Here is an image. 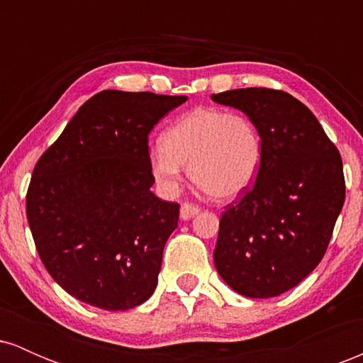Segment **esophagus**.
Instances as JSON below:
<instances>
[{
	"mask_svg": "<svg viewBox=\"0 0 363 363\" xmlns=\"http://www.w3.org/2000/svg\"><path fill=\"white\" fill-rule=\"evenodd\" d=\"M201 211V208L198 205H193V203H182L181 205V218L182 220H191Z\"/></svg>",
	"mask_w": 363,
	"mask_h": 363,
	"instance_id": "34e87169",
	"label": "esophagus"
}]
</instances>
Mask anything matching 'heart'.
<instances>
[{
  "label": "heart",
  "mask_w": 363,
  "mask_h": 363,
  "mask_svg": "<svg viewBox=\"0 0 363 363\" xmlns=\"http://www.w3.org/2000/svg\"><path fill=\"white\" fill-rule=\"evenodd\" d=\"M262 158L264 141L249 116L198 107L165 129L148 162L153 179L169 193L177 191L186 165L196 186L213 199L228 201L251 189Z\"/></svg>",
  "instance_id": "1"
}]
</instances>
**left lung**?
<instances>
[{
    "mask_svg": "<svg viewBox=\"0 0 363 363\" xmlns=\"http://www.w3.org/2000/svg\"><path fill=\"white\" fill-rule=\"evenodd\" d=\"M211 101L242 111L264 141L256 182L220 218L216 272L244 297H278L326 252L345 203L343 162L315 116L286 91L237 89Z\"/></svg>",
    "mask_w": 363,
    "mask_h": 363,
    "instance_id": "obj_1",
    "label": "left lung"
}]
</instances>
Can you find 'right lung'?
I'll list each match as a JSON object with an SVG mask.
<instances>
[{
    "label": "right lung",
    "instance_id": "1",
    "mask_svg": "<svg viewBox=\"0 0 363 363\" xmlns=\"http://www.w3.org/2000/svg\"><path fill=\"white\" fill-rule=\"evenodd\" d=\"M184 95L104 90L43 153L27 220L52 280L78 301L128 311L155 291L179 205L150 191L148 133Z\"/></svg>",
    "mask_w": 363,
    "mask_h": 363
}]
</instances>
